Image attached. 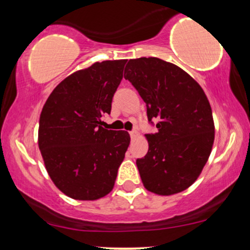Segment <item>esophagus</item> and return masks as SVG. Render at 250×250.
Here are the masks:
<instances>
[{"mask_svg":"<svg viewBox=\"0 0 250 250\" xmlns=\"http://www.w3.org/2000/svg\"><path fill=\"white\" fill-rule=\"evenodd\" d=\"M129 135H130L131 139H134V137H136V136H137V131H136V130H131V131H129Z\"/></svg>","mask_w":250,"mask_h":250,"instance_id":"1","label":"esophagus"}]
</instances>
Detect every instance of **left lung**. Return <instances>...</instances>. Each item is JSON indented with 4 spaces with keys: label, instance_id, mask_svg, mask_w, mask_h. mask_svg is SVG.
I'll list each match as a JSON object with an SVG mask.
<instances>
[{
    "label": "left lung",
    "instance_id": "8db88e82",
    "mask_svg": "<svg viewBox=\"0 0 250 250\" xmlns=\"http://www.w3.org/2000/svg\"><path fill=\"white\" fill-rule=\"evenodd\" d=\"M128 80L147 105L157 133L147 134L149 149L136 160L147 190L173 195L196 181L213 148L215 127L210 104L201 85L185 70L157 57L129 60Z\"/></svg>",
    "mask_w": 250,
    "mask_h": 250
}]
</instances>
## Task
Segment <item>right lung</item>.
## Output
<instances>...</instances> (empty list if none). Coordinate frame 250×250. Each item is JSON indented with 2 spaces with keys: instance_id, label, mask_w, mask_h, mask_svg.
Segmentation results:
<instances>
[{
  "instance_id": "obj_1",
  "label": "right lung",
  "mask_w": 250,
  "mask_h": 250,
  "mask_svg": "<svg viewBox=\"0 0 250 250\" xmlns=\"http://www.w3.org/2000/svg\"><path fill=\"white\" fill-rule=\"evenodd\" d=\"M125 62H95L75 71L43 105L39 148L50 179L71 199L94 201L114 188L130 136L103 128L101 117L110 114Z\"/></svg>"
}]
</instances>
